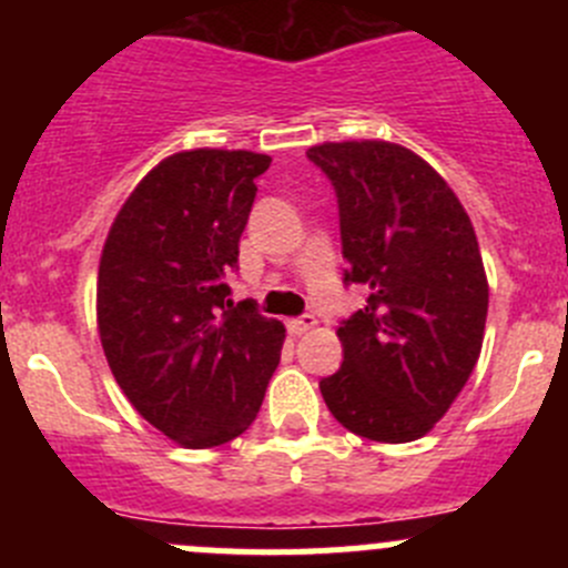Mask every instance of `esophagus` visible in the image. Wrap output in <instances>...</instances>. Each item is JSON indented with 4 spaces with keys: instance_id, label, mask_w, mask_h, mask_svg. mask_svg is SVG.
<instances>
[{
    "instance_id": "1",
    "label": "esophagus",
    "mask_w": 568,
    "mask_h": 568,
    "mask_svg": "<svg viewBox=\"0 0 568 568\" xmlns=\"http://www.w3.org/2000/svg\"><path fill=\"white\" fill-rule=\"evenodd\" d=\"M313 326H316V316H313V313H305V316L288 321V332H291V335H296V337L305 335V332H311Z\"/></svg>"
}]
</instances>
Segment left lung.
<instances>
[{"label":"left lung","mask_w":568,"mask_h":568,"mask_svg":"<svg viewBox=\"0 0 568 568\" xmlns=\"http://www.w3.org/2000/svg\"><path fill=\"white\" fill-rule=\"evenodd\" d=\"M307 159L335 186L343 283L371 291L337 326L343 365L321 379V395L359 437L420 439L467 385L484 343L489 283L473 222L404 145L324 142Z\"/></svg>","instance_id":"1"}]
</instances>
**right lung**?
<instances>
[{
    "label": "right lung",
    "instance_id": "1",
    "mask_svg": "<svg viewBox=\"0 0 568 568\" xmlns=\"http://www.w3.org/2000/svg\"><path fill=\"white\" fill-rule=\"evenodd\" d=\"M268 164L252 151L173 153L136 183L101 252L95 313L114 382L183 448L247 432L280 363L285 326L255 302L233 305L225 283Z\"/></svg>",
    "mask_w": 568,
    "mask_h": 568
}]
</instances>
